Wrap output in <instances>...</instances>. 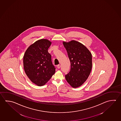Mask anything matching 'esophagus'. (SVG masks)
Here are the masks:
<instances>
[{"instance_id": "obj_1", "label": "esophagus", "mask_w": 121, "mask_h": 121, "mask_svg": "<svg viewBox=\"0 0 121 121\" xmlns=\"http://www.w3.org/2000/svg\"><path fill=\"white\" fill-rule=\"evenodd\" d=\"M57 68L58 69L60 68V64H58V65H57Z\"/></svg>"}]
</instances>
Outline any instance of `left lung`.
Here are the masks:
<instances>
[{
    "mask_svg": "<svg viewBox=\"0 0 121 121\" xmlns=\"http://www.w3.org/2000/svg\"><path fill=\"white\" fill-rule=\"evenodd\" d=\"M71 63L70 70L65 75L66 81L73 88L81 86L87 79L92 67V57L84 45L75 40L63 42Z\"/></svg>",
    "mask_w": 121,
    "mask_h": 121,
    "instance_id": "left-lung-1",
    "label": "left lung"
}]
</instances>
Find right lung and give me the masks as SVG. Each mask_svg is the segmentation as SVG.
Here are the masks:
<instances>
[{
    "mask_svg": "<svg viewBox=\"0 0 121 121\" xmlns=\"http://www.w3.org/2000/svg\"><path fill=\"white\" fill-rule=\"evenodd\" d=\"M51 42L46 39L38 40L27 48L23 57V66L27 76L33 83L43 86L55 73L48 48Z\"/></svg>",
    "mask_w": 121,
    "mask_h": 121,
    "instance_id": "add662e5",
    "label": "right lung"
}]
</instances>
